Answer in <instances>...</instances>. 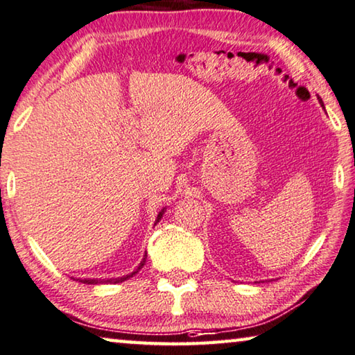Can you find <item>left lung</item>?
Wrapping results in <instances>:
<instances>
[{
	"mask_svg": "<svg viewBox=\"0 0 355 355\" xmlns=\"http://www.w3.org/2000/svg\"><path fill=\"white\" fill-rule=\"evenodd\" d=\"M319 101H320V99H319ZM320 103H322V101H320Z\"/></svg>",
	"mask_w": 355,
	"mask_h": 355,
	"instance_id": "8db88e82",
	"label": "left lung"
}]
</instances>
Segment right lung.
<instances>
[{
    "label": "right lung",
    "instance_id": "add662e5",
    "mask_svg": "<svg viewBox=\"0 0 355 355\" xmlns=\"http://www.w3.org/2000/svg\"><path fill=\"white\" fill-rule=\"evenodd\" d=\"M162 213H164V210H162V211L159 213V215H157V219H156V223H157V221H159V219H161V216H162ZM145 259H147V256H145V257H144V261H142V262H140V266H139V268L136 270V272H132L131 275H128V277H125V278H115V279H107V281H105V283H121V281H125L126 278H129V277H132V275H136V273L139 272V270L144 267V263H145ZM82 283H85V284H98V283H101V281H98V279H82Z\"/></svg>",
    "mask_w": 355,
    "mask_h": 355
}]
</instances>
